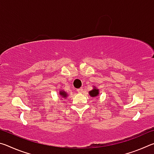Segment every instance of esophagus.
<instances>
[{"label":"esophagus","mask_w":154,"mask_h":154,"mask_svg":"<svg viewBox=\"0 0 154 154\" xmlns=\"http://www.w3.org/2000/svg\"><path fill=\"white\" fill-rule=\"evenodd\" d=\"M77 91L78 93H82V92H83V89L82 88H79V89H77Z\"/></svg>","instance_id":"esophagus-1"}]
</instances>
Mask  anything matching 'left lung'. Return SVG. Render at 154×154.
Here are the masks:
<instances>
[{
	"label": "left lung",
	"instance_id": "1",
	"mask_svg": "<svg viewBox=\"0 0 154 154\" xmlns=\"http://www.w3.org/2000/svg\"><path fill=\"white\" fill-rule=\"evenodd\" d=\"M89 94L92 97H96L99 95V90L97 89L96 88H94L92 90H91L89 92Z\"/></svg>",
	"mask_w": 154,
	"mask_h": 154
}]
</instances>
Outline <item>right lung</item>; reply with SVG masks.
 <instances>
[{
	"mask_svg": "<svg viewBox=\"0 0 154 154\" xmlns=\"http://www.w3.org/2000/svg\"><path fill=\"white\" fill-rule=\"evenodd\" d=\"M60 95L61 96H62V97H64V98H66L67 97L66 92H64V91H60Z\"/></svg>",
	"mask_w": 154,
	"mask_h": 154,
	"instance_id": "obj_1",
	"label": "right lung"
}]
</instances>
